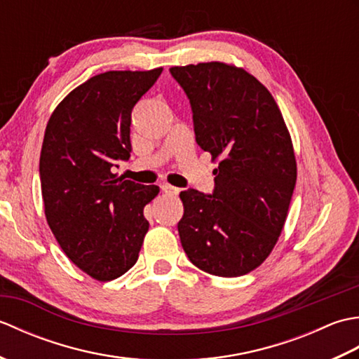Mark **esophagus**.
Returning a JSON list of instances; mask_svg holds the SVG:
<instances>
[{
	"label": "esophagus",
	"mask_w": 359,
	"mask_h": 359,
	"mask_svg": "<svg viewBox=\"0 0 359 359\" xmlns=\"http://www.w3.org/2000/svg\"><path fill=\"white\" fill-rule=\"evenodd\" d=\"M160 188H162L163 193L171 194V196H177V194L180 193L179 188H175V187H172V185H170V184H162V185H160Z\"/></svg>",
	"instance_id": "obj_1"
}]
</instances>
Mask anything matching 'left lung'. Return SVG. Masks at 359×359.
<instances>
[{"label": "left lung", "instance_id": "left-lung-1", "mask_svg": "<svg viewBox=\"0 0 359 359\" xmlns=\"http://www.w3.org/2000/svg\"><path fill=\"white\" fill-rule=\"evenodd\" d=\"M170 72L191 103L197 144L219 162L215 193H180L182 247L205 273L242 276L284 230L297 175L292 137L270 90L243 67L210 62Z\"/></svg>", "mask_w": 359, "mask_h": 359}]
</instances>
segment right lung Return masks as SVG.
Wrapping results in <instances>:
<instances>
[{"mask_svg": "<svg viewBox=\"0 0 359 359\" xmlns=\"http://www.w3.org/2000/svg\"><path fill=\"white\" fill-rule=\"evenodd\" d=\"M163 67L108 71L71 90L44 133L40 179L44 215L65 255L100 282L139 259L149 222L143 208L158 194L114 172L131 152V112Z\"/></svg>", "mask_w": 359, "mask_h": 359, "instance_id": "add662e5", "label": "right lung"}]
</instances>
